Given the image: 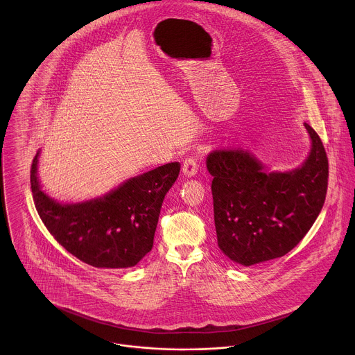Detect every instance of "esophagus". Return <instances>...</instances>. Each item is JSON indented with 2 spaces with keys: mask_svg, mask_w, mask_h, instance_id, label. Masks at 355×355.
<instances>
[{
  "mask_svg": "<svg viewBox=\"0 0 355 355\" xmlns=\"http://www.w3.org/2000/svg\"><path fill=\"white\" fill-rule=\"evenodd\" d=\"M197 162L195 158H188L182 164V173L187 178H192L197 174Z\"/></svg>",
  "mask_w": 355,
  "mask_h": 355,
  "instance_id": "1",
  "label": "esophagus"
}]
</instances>
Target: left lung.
Listing matches in <instances>:
<instances>
[{"instance_id": "left-lung-1", "label": "left lung", "mask_w": 355, "mask_h": 355, "mask_svg": "<svg viewBox=\"0 0 355 355\" xmlns=\"http://www.w3.org/2000/svg\"><path fill=\"white\" fill-rule=\"evenodd\" d=\"M311 150L297 167L274 171L252 150L215 148L205 159L214 177L219 249L250 267L288 253L313 226L327 195L328 159L315 129L304 122Z\"/></svg>"}]
</instances>
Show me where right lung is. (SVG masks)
I'll list each match as a JSON object with an SVG mask.
<instances>
[{"instance_id": "add662e5", "label": "right lung", "mask_w": 355, "mask_h": 355, "mask_svg": "<svg viewBox=\"0 0 355 355\" xmlns=\"http://www.w3.org/2000/svg\"><path fill=\"white\" fill-rule=\"evenodd\" d=\"M40 150L33 160L31 189L42 222L69 253L96 268L135 267L154 245L166 193L178 178V162L125 180L103 196L61 202L40 185Z\"/></svg>"}]
</instances>
